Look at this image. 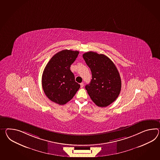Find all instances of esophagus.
I'll return each mask as SVG.
<instances>
[{"label":"esophagus","mask_w":160,"mask_h":160,"mask_svg":"<svg viewBox=\"0 0 160 160\" xmlns=\"http://www.w3.org/2000/svg\"><path fill=\"white\" fill-rule=\"evenodd\" d=\"M80 87H81V88H82L84 87V83L83 82L80 83Z\"/></svg>","instance_id":"esophagus-1"}]
</instances>
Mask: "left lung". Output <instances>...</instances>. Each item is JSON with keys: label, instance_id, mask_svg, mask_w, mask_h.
<instances>
[{"label": "left lung", "instance_id": "left-lung-1", "mask_svg": "<svg viewBox=\"0 0 160 160\" xmlns=\"http://www.w3.org/2000/svg\"><path fill=\"white\" fill-rule=\"evenodd\" d=\"M82 57L92 73L91 82L85 87L88 94L98 106H109L121 91V78L116 66L105 55L93 51L84 53Z\"/></svg>", "mask_w": 160, "mask_h": 160}]
</instances>
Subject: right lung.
Listing matches in <instances>:
<instances>
[{
    "label": "right lung",
    "instance_id": "add662e5",
    "mask_svg": "<svg viewBox=\"0 0 160 160\" xmlns=\"http://www.w3.org/2000/svg\"><path fill=\"white\" fill-rule=\"evenodd\" d=\"M78 54L79 51L70 50L59 51L51 58L43 71V91L49 99L60 105L70 101L80 87L70 69Z\"/></svg>",
    "mask_w": 160,
    "mask_h": 160
}]
</instances>
